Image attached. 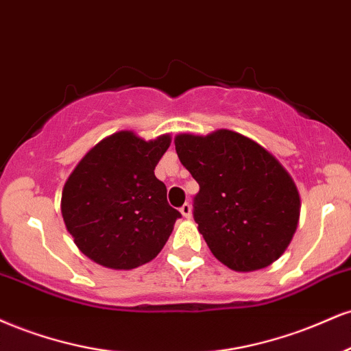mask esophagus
Here are the masks:
<instances>
[{
	"instance_id": "obj_1",
	"label": "esophagus",
	"mask_w": 351,
	"mask_h": 351,
	"mask_svg": "<svg viewBox=\"0 0 351 351\" xmlns=\"http://www.w3.org/2000/svg\"><path fill=\"white\" fill-rule=\"evenodd\" d=\"M180 213H182L185 218H191L192 217V205L189 204V202H185L182 207H180Z\"/></svg>"
}]
</instances>
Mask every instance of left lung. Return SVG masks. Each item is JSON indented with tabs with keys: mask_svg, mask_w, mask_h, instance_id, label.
Returning a JSON list of instances; mask_svg holds the SVG:
<instances>
[{
	"mask_svg": "<svg viewBox=\"0 0 351 351\" xmlns=\"http://www.w3.org/2000/svg\"><path fill=\"white\" fill-rule=\"evenodd\" d=\"M176 151L200 187L193 220L213 256L234 271L263 269L281 256L298 228L300 199L274 156L228 130L179 134Z\"/></svg>",
	"mask_w": 351,
	"mask_h": 351,
	"instance_id": "8db88e82",
	"label": "left lung"
}]
</instances>
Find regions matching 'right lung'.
Segmentation results:
<instances>
[{
    "instance_id": "1",
    "label": "right lung",
    "mask_w": 351,
    "mask_h": 351,
    "mask_svg": "<svg viewBox=\"0 0 351 351\" xmlns=\"http://www.w3.org/2000/svg\"><path fill=\"white\" fill-rule=\"evenodd\" d=\"M171 138L131 131L103 139L78 162L62 192V217L78 250L111 269H134L166 245L180 212L154 176Z\"/></svg>"
}]
</instances>
